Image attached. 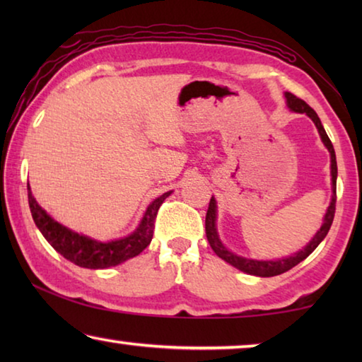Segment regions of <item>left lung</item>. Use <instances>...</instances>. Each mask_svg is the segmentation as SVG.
I'll use <instances>...</instances> for the list:
<instances>
[{"label":"left lung","mask_w":362,"mask_h":362,"mask_svg":"<svg viewBox=\"0 0 362 362\" xmlns=\"http://www.w3.org/2000/svg\"><path fill=\"white\" fill-rule=\"evenodd\" d=\"M284 97H286V105H287V108L291 110V112L305 113L311 121L315 122V126H316L317 132H320L324 146H326V148L330 153L332 199H330V204H329L327 211H326V216H324L321 228L316 231V235L311 238V241L306 244V246L302 250H298V252H296V254H292L289 257H283V259H278V260H257V259H247V257H243V255H238L235 252H231V250L226 249L225 244L220 241L218 231H217V201H216V198H214V196L211 198L209 209H207V214H206V236H207V241H209L214 252H216L220 257V259L225 260L226 263H230L231 267L241 269V272L247 273V274H254V276H260V278L278 276V274L289 272L291 268H293L296 265H298L300 262L305 260L306 257H308L317 246H320V243L324 240V238H326V235L330 230V225H332L334 214H335L337 159H335L334 145H332V142H330V139L327 137L326 131H324L320 116L316 115L315 110L311 108L308 103H306L302 99H298V97H296L291 93H284Z\"/></svg>","instance_id":"8db88e82"}]
</instances>
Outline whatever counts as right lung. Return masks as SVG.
Instances as JSON below:
<instances>
[{"label":"right lung","mask_w":362,"mask_h":362,"mask_svg":"<svg viewBox=\"0 0 362 362\" xmlns=\"http://www.w3.org/2000/svg\"><path fill=\"white\" fill-rule=\"evenodd\" d=\"M28 189V204L32 211V217L36 226L41 231V235L46 238V241L57 250L60 255H64L66 260L75 263L78 267L90 268V269H102L116 267L119 263L132 259L139 255L142 250L148 246L153 238V230H155V218L159 206L164 203V199L173 192L163 193L159 198L151 201L150 206L146 207L142 220L136 230L131 235L119 240L113 241H97L93 238L81 235L70 228H66L57 220H54L42 207L36 203L35 196L32 194L30 185Z\"/></svg>","instance_id":"obj_1"}]
</instances>
